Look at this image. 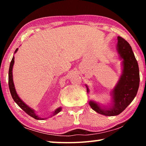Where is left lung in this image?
Listing matches in <instances>:
<instances>
[{
  "label": "left lung",
  "mask_w": 146,
  "mask_h": 146,
  "mask_svg": "<svg viewBox=\"0 0 146 146\" xmlns=\"http://www.w3.org/2000/svg\"><path fill=\"white\" fill-rule=\"evenodd\" d=\"M117 49L120 58L122 60V72L111 95L112 105L110 108L102 107L98 102L90 100V106L99 114L105 116H116L120 114L129 106L137 94L139 88V68L132 48L127 42L118 36ZM87 92L89 93V88Z\"/></svg>",
  "instance_id": "1"
}]
</instances>
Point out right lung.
Segmentation results:
<instances>
[{"instance_id":"1","label":"right lung","mask_w":146,"mask_h":146,"mask_svg":"<svg viewBox=\"0 0 146 146\" xmlns=\"http://www.w3.org/2000/svg\"><path fill=\"white\" fill-rule=\"evenodd\" d=\"M17 51H18V48L16 49V50L15 51L14 53H16ZM14 58H15V57L13 56V58H12V60L11 61V62H10V66H9V74H8V85H9V91H10V93H11L12 98H13V99L15 102L17 103V104L18 105L19 107L22 109V110L24 111H25L27 113V114L29 115V116H31V117L34 118L35 119H36V120L46 119L47 118H42L40 117H39L38 115L36 114V113H35V110H33L32 108H31L30 107H29V106L27 104H26L24 103L23 101L21 99V98L19 97V95H17V91L15 90V85H14V83H13V72H12V71H13V65H14V62H15ZM61 110H62L61 107L56 109L55 111L53 112V114L51 115L52 116L51 117H53V116L57 114V113L60 112Z\"/></svg>"}]
</instances>
